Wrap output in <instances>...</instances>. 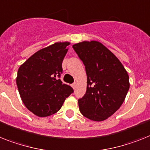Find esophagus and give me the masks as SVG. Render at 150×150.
I'll list each match as a JSON object with an SVG mask.
<instances>
[{"mask_svg": "<svg viewBox=\"0 0 150 150\" xmlns=\"http://www.w3.org/2000/svg\"><path fill=\"white\" fill-rule=\"evenodd\" d=\"M71 86H72V88L74 89H75L76 88V86H77V84H76V82H75V83H73L72 85H71Z\"/></svg>", "mask_w": 150, "mask_h": 150, "instance_id": "esophagus-1", "label": "esophagus"}]
</instances>
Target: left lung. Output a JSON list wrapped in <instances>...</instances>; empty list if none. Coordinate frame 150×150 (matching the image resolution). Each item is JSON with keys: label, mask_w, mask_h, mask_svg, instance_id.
<instances>
[{"label": "left lung", "mask_w": 150, "mask_h": 150, "mask_svg": "<svg viewBox=\"0 0 150 150\" xmlns=\"http://www.w3.org/2000/svg\"><path fill=\"white\" fill-rule=\"evenodd\" d=\"M73 49L85 66L86 93L79 99L80 112L94 121H103L124 103L129 88V75L112 52L98 41H83Z\"/></svg>", "instance_id": "1"}]
</instances>
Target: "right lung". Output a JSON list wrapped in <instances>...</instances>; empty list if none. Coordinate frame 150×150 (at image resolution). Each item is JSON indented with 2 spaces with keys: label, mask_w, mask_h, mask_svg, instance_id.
I'll list each match as a JSON object with an SVG mask.
<instances>
[{
  "label": "right lung",
  "mask_w": 150,
  "mask_h": 150,
  "mask_svg": "<svg viewBox=\"0 0 150 150\" xmlns=\"http://www.w3.org/2000/svg\"><path fill=\"white\" fill-rule=\"evenodd\" d=\"M69 42H58L35 52L20 66L16 79L23 103L35 115L45 117L60 110L73 92L62 82V64Z\"/></svg>",
  "instance_id": "1"
}]
</instances>
